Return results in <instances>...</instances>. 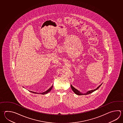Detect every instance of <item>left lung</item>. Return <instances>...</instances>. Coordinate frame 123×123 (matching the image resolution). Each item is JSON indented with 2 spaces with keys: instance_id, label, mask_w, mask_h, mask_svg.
<instances>
[{
  "instance_id": "8db88e82",
  "label": "left lung",
  "mask_w": 123,
  "mask_h": 123,
  "mask_svg": "<svg viewBox=\"0 0 123 123\" xmlns=\"http://www.w3.org/2000/svg\"><path fill=\"white\" fill-rule=\"evenodd\" d=\"M102 85V84H101L100 85H99V86H98L97 88H95V89H93V90H92L90 91H88L87 92H86V93H84L81 92L79 91H78V90H77V89H76L74 87H73V86L72 85H70V86H71V88L72 90H73V92L75 93L76 95H88V94H90V93H92L93 92H95V91L96 90H97L98 88L100 87Z\"/></svg>"
}]
</instances>
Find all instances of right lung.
<instances>
[{"label":"right lung","instance_id":"obj_1","mask_svg":"<svg viewBox=\"0 0 123 123\" xmlns=\"http://www.w3.org/2000/svg\"><path fill=\"white\" fill-rule=\"evenodd\" d=\"M53 85H52L51 87H50L48 90H47V91H46L45 92H43V93H37L36 92H31V91L30 92H31L33 93H35V94H42V95H45V94H47L48 92H50V91L52 90V88H53Z\"/></svg>","mask_w":123,"mask_h":123}]
</instances>
